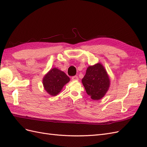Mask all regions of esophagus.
<instances>
[{
    "mask_svg": "<svg viewBox=\"0 0 147 147\" xmlns=\"http://www.w3.org/2000/svg\"><path fill=\"white\" fill-rule=\"evenodd\" d=\"M72 81H77L78 80V77L77 76H74L72 77Z\"/></svg>",
    "mask_w": 147,
    "mask_h": 147,
    "instance_id": "esophagus-1",
    "label": "esophagus"
}]
</instances>
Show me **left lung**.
<instances>
[{
    "instance_id": "left-lung-1",
    "label": "left lung",
    "mask_w": 147,
    "mask_h": 147,
    "mask_svg": "<svg viewBox=\"0 0 147 147\" xmlns=\"http://www.w3.org/2000/svg\"><path fill=\"white\" fill-rule=\"evenodd\" d=\"M82 82L88 95L94 100H100L105 95L110 84L109 75L100 63L89 66Z\"/></svg>"
}]
</instances>
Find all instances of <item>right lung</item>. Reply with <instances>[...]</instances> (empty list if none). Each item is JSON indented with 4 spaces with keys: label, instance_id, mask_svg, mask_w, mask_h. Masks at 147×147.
<instances>
[{
    "label": "right lung",
    "instance_id": "add662e5",
    "mask_svg": "<svg viewBox=\"0 0 147 147\" xmlns=\"http://www.w3.org/2000/svg\"><path fill=\"white\" fill-rule=\"evenodd\" d=\"M70 78L63 71L57 68H53L43 78V85L49 94L57 95L65 84L69 83Z\"/></svg>",
    "mask_w": 147,
    "mask_h": 147
}]
</instances>
